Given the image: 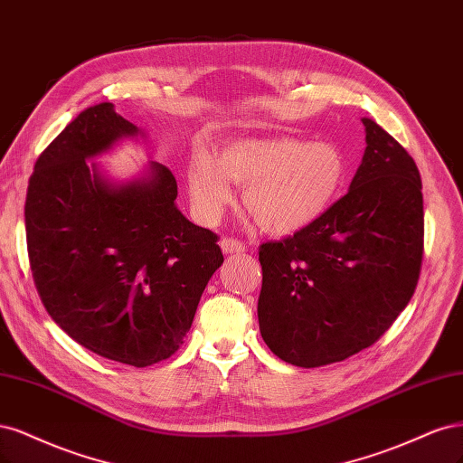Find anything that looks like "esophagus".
<instances>
[{"instance_id": "esophagus-1", "label": "esophagus", "mask_w": 463, "mask_h": 463, "mask_svg": "<svg viewBox=\"0 0 463 463\" xmlns=\"http://www.w3.org/2000/svg\"><path fill=\"white\" fill-rule=\"evenodd\" d=\"M221 250L225 253H241L246 250V246L238 241V238L232 236H222L221 238Z\"/></svg>"}]
</instances>
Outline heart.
Wrapping results in <instances>:
<instances>
[{"instance_id":"1","label":"heart","mask_w":463,"mask_h":463,"mask_svg":"<svg viewBox=\"0 0 463 463\" xmlns=\"http://www.w3.org/2000/svg\"><path fill=\"white\" fill-rule=\"evenodd\" d=\"M186 178L194 207L203 219H217L231 203V180L246 184L244 205L263 231L288 234L307 227L335 202L346 178V159L326 142L241 140L217 159L194 157Z\"/></svg>"}]
</instances>
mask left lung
<instances>
[{
  "label": "left lung",
  "instance_id": "1",
  "mask_svg": "<svg viewBox=\"0 0 463 463\" xmlns=\"http://www.w3.org/2000/svg\"><path fill=\"white\" fill-rule=\"evenodd\" d=\"M348 194L307 227L260 246V331L282 362L321 367L369 348L415 292L423 194L413 157L371 118Z\"/></svg>",
  "mask_w": 463,
  "mask_h": 463
}]
</instances>
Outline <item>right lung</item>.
Wrapping results in <instances>:
<instances>
[{
    "label": "right lung",
    "mask_w": 463,
    "mask_h": 463,
    "mask_svg": "<svg viewBox=\"0 0 463 463\" xmlns=\"http://www.w3.org/2000/svg\"><path fill=\"white\" fill-rule=\"evenodd\" d=\"M113 103L84 109L40 154L24 225L40 300L80 346L147 367L190 331L207 280L222 263L219 236L176 210V178L161 163L111 186L88 161L138 134Z\"/></svg>",
    "instance_id": "1"
}]
</instances>
